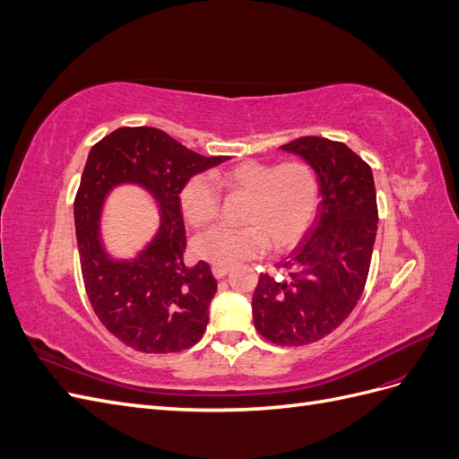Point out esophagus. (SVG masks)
Instances as JSON below:
<instances>
[{"instance_id": "34e87169", "label": "esophagus", "mask_w": 459, "mask_h": 459, "mask_svg": "<svg viewBox=\"0 0 459 459\" xmlns=\"http://www.w3.org/2000/svg\"><path fill=\"white\" fill-rule=\"evenodd\" d=\"M228 273H230L228 266H212V275L216 277V280H221V277H226Z\"/></svg>"}]
</instances>
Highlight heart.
<instances>
[{"instance_id":"1","label":"heart","mask_w":459,"mask_h":459,"mask_svg":"<svg viewBox=\"0 0 459 459\" xmlns=\"http://www.w3.org/2000/svg\"><path fill=\"white\" fill-rule=\"evenodd\" d=\"M214 182L248 199L245 228L216 226L193 241V253L214 266H235L270 247L285 251L295 247L314 224L319 208V182L304 160L281 164L243 160L214 172ZM211 178L195 176L179 191V206L191 226L203 228L220 212V193Z\"/></svg>"}]
</instances>
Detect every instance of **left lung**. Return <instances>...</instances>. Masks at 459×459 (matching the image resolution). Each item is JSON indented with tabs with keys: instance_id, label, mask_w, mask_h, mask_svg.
Here are the masks:
<instances>
[{
	"instance_id": "1",
	"label": "left lung",
	"mask_w": 459,
	"mask_h": 459,
	"mask_svg": "<svg viewBox=\"0 0 459 459\" xmlns=\"http://www.w3.org/2000/svg\"><path fill=\"white\" fill-rule=\"evenodd\" d=\"M281 149L312 166L322 201L283 275L260 273L253 322L270 342L300 346L335 331L362 297L379 214L371 169L344 143L308 135Z\"/></svg>"
}]
</instances>
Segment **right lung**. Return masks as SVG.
Segmentation results:
<instances>
[{"mask_svg":"<svg viewBox=\"0 0 459 459\" xmlns=\"http://www.w3.org/2000/svg\"><path fill=\"white\" fill-rule=\"evenodd\" d=\"M226 157H203L162 130L118 128L90 151L74 201L82 277L91 307L117 339L147 354L197 344L216 293L211 266L186 268V226L179 191ZM145 190L160 211L158 233L130 259L108 253L100 218L115 188Z\"/></svg>","mask_w":459,"mask_h":459,"instance_id":"right-lung-1","label":"right lung"}]
</instances>
